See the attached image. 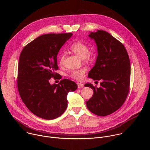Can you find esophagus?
I'll return each instance as SVG.
<instances>
[{
	"label": "esophagus",
	"instance_id": "obj_1",
	"mask_svg": "<svg viewBox=\"0 0 150 150\" xmlns=\"http://www.w3.org/2000/svg\"><path fill=\"white\" fill-rule=\"evenodd\" d=\"M77 85H78V88H83V86H84L83 83H79V82L77 83Z\"/></svg>",
	"mask_w": 150,
	"mask_h": 150
}]
</instances>
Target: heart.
Returning a JSON list of instances; mask_svg holds the SVG:
<instances>
[{"instance_id":"obj_1","label":"heart","mask_w":150,"mask_h":150,"mask_svg":"<svg viewBox=\"0 0 150 150\" xmlns=\"http://www.w3.org/2000/svg\"><path fill=\"white\" fill-rule=\"evenodd\" d=\"M71 50L74 52L75 54L79 56L82 59H86L88 60H91L93 59V55L91 53L89 52V47L88 46L84 43V42L80 41H76L70 46ZM65 55L63 53H61L59 56V62L60 65H62L64 60H65ZM86 70L85 69H80L73 71L70 76L75 79L80 80L83 78L85 75Z\"/></svg>"}]
</instances>
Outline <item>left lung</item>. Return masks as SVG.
Masks as SVG:
<instances>
[{
	"mask_svg": "<svg viewBox=\"0 0 150 150\" xmlns=\"http://www.w3.org/2000/svg\"><path fill=\"white\" fill-rule=\"evenodd\" d=\"M88 37L96 43L98 56L88 77L101 80L100 87L85 84L93 90L92 97L86 102L88 109L100 116L109 115L124 103L129 90L131 63L123 45L103 30L90 33Z\"/></svg>",
	"mask_w": 150,
	"mask_h": 150,
	"instance_id": "left-lung-1",
	"label": "left lung"
}]
</instances>
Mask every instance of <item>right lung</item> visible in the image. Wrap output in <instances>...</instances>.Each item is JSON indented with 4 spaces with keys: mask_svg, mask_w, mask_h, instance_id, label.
Listing matches in <instances>:
<instances>
[{
    "mask_svg": "<svg viewBox=\"0 0 150 150\" xmlns=\"http://www.w3.org/2000/svg\"><path fill=\"white\" fill-rule=\"evenodd\" d=\"M72 33L47 34L40 35L21 52L18 68L17 86L27 108L35 116L47 120L62 115L68 105L67 95L75 91L76 83L63 79L51 85L58 69L57 55Z\"/></svg>",
    "mask_w": 150,
    "mask_h": 150,
    "instance_id": "add662e5",
    "label": "right lung"
}]
</instances>
